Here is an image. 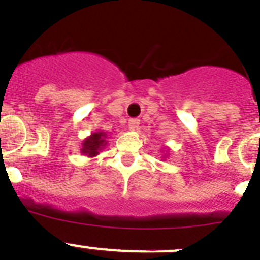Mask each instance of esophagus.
Wrapping results in <instances>:
<instances>
[{"instance_id":"obj_1","label":"esophagus","mask_w":260,"mask_h":260,"mask_svg":"<svg viewBox=\"0 0 260 260\" xmlns=\"http://www.w3.org/2000/svg\"><path fill=\"white\" fill-rule=\"evenodd\" d=\"M139 123H140V120L139 118H130L128 120V127L132 128V130H135V128L139 127Z\"/></svg>"}]
</instances>
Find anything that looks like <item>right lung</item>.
Returning a JSON list of instances; mask_svg holds the SVG:
<instances>
[{"mask_svg": "<svg viewBox=\"0 0 260 260\" xmlns=\"http://www.w3.org/2000/svg\"><path fill=\"white\" fill-rule=\"evenodd\" d=\"M103 146H106V140H104L103 133H94L90 138H87L83 142L82 153L87 154V156H95L99 153V149Z\"/></svg>", "mask_w": 260, "mask_h": 260, "instance_id": "obj_1", "label": "right lung"}]
</instances>
